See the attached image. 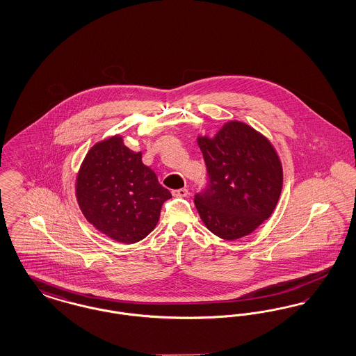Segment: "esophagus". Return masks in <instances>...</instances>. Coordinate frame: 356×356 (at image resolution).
<instances>
[{
	"label": "esophagus",
	"mask_w": 356,
	"mask_h": 356,
	"mask_svg": "<svg viewBox=\"0 0 356 356\" xmlns=\"http://www.w3.org/2000/svg\"><path fill=\"white\" fill-rule=\"evenodd\" d=\"M172 195L176 197H186L188 195V189L186 188H180V189H173Z\"/></svg>",
	"instance_id": "1"
}]
</instances>
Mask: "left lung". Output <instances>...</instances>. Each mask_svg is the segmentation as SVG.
<instances>
[{
    "instance_id": "left-lung-1",
    "label": "left lung",
    "mask_w": 356,
    "mask_h": 356,
    "mask_svg": "<svg viewBox=\"0 0 356 356\" xmlns=\"http://www.w3.org/2000/svg\"><path fill=\"white\" fill-rule=\"evenodd\" d=\"M208 183L195 195L207 228L236 240L271 216L283 186V168L271 143L250 125L227 122L215 137L197 138Z\"/></svg>"
}]
</instances>
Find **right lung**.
I'll use <instances>...</instances> for the list:
<instances>
[{
  "mask_svg": "<svg viewBox=\"0 0 356 356\" xmlns=\"http://www.w3.org/2000/svg\"><path fill=\"white\" fill-rule=\"evenodd\" d=\"M76 196L86 220L106 236L132 244L156 227L161 205L172 197L141 152L113 136L93 145L77 175Z\"/></svg>",
  "mask_w": 356,
  "mask_h": 356,
  "instance_id": "1",
  "label": "right lung"
}]
</instances>
